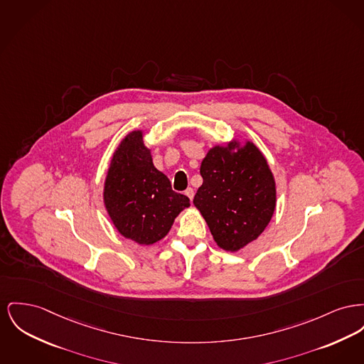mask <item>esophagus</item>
<instances>
[{
	"mask_svg": "<svg viewBox=\"0 0 364 364\" xmlns=\"http://www.w3.org/2000/svg\"><path fill=\"white\" fill-rule=\"evenodd\" d=\"M186 195H187V196H188V198H190V200H193V188H191V187H190V188H187V190H186Z\"/></svg>",
	"mask_w": 364,
	"mask_h": 364,
	"instance_id": "esophagus-1",
	"label": "esophagus"
}]
</instances>
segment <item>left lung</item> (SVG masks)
<instances>
[{
	"label": "left lung",
	"instance_id": "8db88e82",
	"mask_svg": "<svg viewBox=\"0 0 364 364\" xmlns=\"http://www.w3.org/2000/svg\"><path fill=\"white\" fill-rule=\"evenodd\" d=\"M202 186L193 205L206 220L215 243L237 252L256 240L277 206L274 174L252 141L214 146L200 164Z\"/></svg>",
	"mask_w": 364,
	"mask_h": 364
}]
</instances>
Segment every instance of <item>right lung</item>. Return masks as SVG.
<instances>
[{
  "instance_id": "1",
  "label": "right lung",
  "mask_w": 364,
  "mask_h": 364,
  "mask_svg": "<svg viewBox=\"0 0 364 364\" xmlns=\"http://www.w3.org/2000/svg\"><path fill=\"white\" fill-rule=\"evenodd\" d=\"M105 205L118 232L139 245H152L171 231L190 199L171 190L144 146L143 132L133 130L111 158L105 181Z\"/></svg>"
}]
</instances>
